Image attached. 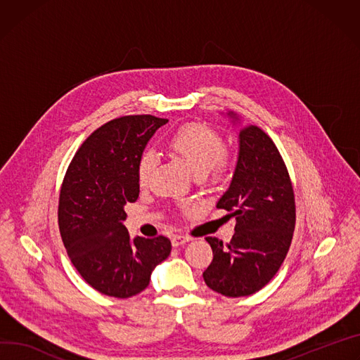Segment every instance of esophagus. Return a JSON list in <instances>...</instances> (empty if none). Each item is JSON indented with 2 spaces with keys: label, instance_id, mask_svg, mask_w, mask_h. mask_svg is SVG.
I'll list each match as a JSON object with an SVG mask.
<instances>
[{
  "label": "esophagus",
  "instance_id": "34e87169",
  "mask_svg": "<svg viewBox=\"0 0 360 360\" xmlns=\"http://www.w3.org/2000/svg\"><path fill=\"white\" fill-rule=\"evenodd\" d=\"M191 238L189 237H185V236H174L172 237V245L174 247H179V245H184L189 241Z\"/></svg>",
  "mask_w": 360,
  "mask_h": 360
}]
</instances>
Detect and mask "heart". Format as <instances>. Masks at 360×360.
I'll return each mask as SVG.
<instances>
[{"instance_id":"obj_1","label":"heart","mask_w":360,"mask_h":360,"mask_svg":"<svg viewBox=\"0 0 360 360\" xmlns=\"http://www.w3.org/2000/svg\"><path fill=\"white\" fill-rule=\"evenodd\" d=\"M168 146L197 175L208 174L212 179H219L228 169L222 138L204 123L182 124L169 136ZM156 162L153 150H145L139 156L136 175L142 186L149 181Z\"/></svg>"}]
</instances>
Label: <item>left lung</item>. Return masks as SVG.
Returning a JSON list of instances; mask_svg holds the SVG:
<instances>
[{
  "instance_id": "8db88e82",
  "label": "left lung",
  "mask_w": 360,
  "mask_h": 360,
  "mask_svg": "<svg viewBox=\"0 0 360 360\" xmlns=\"http://www.w3.org/2000/svg\"><path fill=\"white\" fill-rule=\"evenodd\" d=\"M228 116L238 120L233 112ZM217 208L236 217V234L228 244L205 238L214 258L202 277L222 296H250L281 267L296 225V202L285 163L258 126L240 127L237 167Z\"/></svg>"
}]
</instances>
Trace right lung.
Here are the masks:
<instances>
[{"label":"right lung","mask_w":360,"mask_h":360,"mask_svg":"<svg viewBox=\"0 0 360 360\" xmlns=\"http://www.w3.org/2000/svg\"><path fill=\"white\" fill-rule=\"evenodd\" d=\"M168 119L123 116L96 129L64 175L58 226L73 266L102 294L127 299L149 285L150 274L171 254L169 238H130L126 202L139 197L138 160Z\"/></svg>","instance_id":"obj_1"}]
</instances>
